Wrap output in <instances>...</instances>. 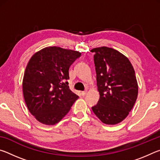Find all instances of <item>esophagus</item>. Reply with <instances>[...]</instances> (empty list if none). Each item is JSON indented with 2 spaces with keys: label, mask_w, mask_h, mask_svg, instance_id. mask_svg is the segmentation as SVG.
Returning <instances> with one entry per match:
<instances>
[{
  "label": "esophagus",
  "mask_w": 160,
  "mask_h": 160,
  "mask_svg": "<svg viewBox=\"0 0 160 160\" xmlns=\"http://www.w3.org/2000/svg\"><path fill=\"white\" fill-rule=\"evenodd\" d=\"M87 93H88V91H83L81 92V94H82V96H85Z\"/></svg>",
  "instance_id": "34e87169"
}]
</instances>
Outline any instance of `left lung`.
Masks as SVG:
<instances>
[{
    "label": "left lung",
    "mask_w": 160,
    "mask_h": 160,
    "mask_svg": "<svg viewBox=\"0 0 160 160\" xmlns=\"http://www.w3.org/2000/svg\"><path fill=\"white\" fill-rule=\"evenodd\" d=\"M99 99L92 107L102 123L115 125L124 120L133 107L138 85L133 67L128 58L112 48H94Z\"/></svg>",
    "instance_id": "obj_1"
}]
</instances>
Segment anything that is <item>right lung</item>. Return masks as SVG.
I'll list each match as a JSON object with an SVG mask.
<instances>
[{"label": "right lung", "mask_w": 160, "mask_h": 160, "mask_svg": "<svg viewBox=\"0 0 160 160\" xmlns=\"http://www.w3.org/2000/svg\"><path fill=\"white\" fill-rule=\"evenodd\" d=\"M80 56L76 51L48 47L29 59L22 80L23 95L29 112L40 123H58L78 99L66 80L70 66Z\"/></svg>", "instance_id": "add662e5"}]
</instances>
